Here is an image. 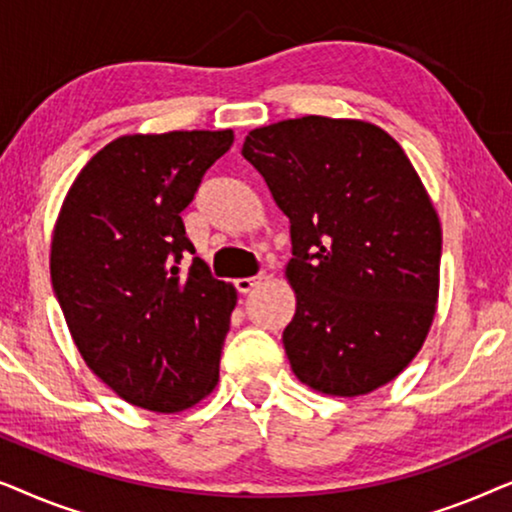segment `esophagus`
<instances>
[{
	"label": "esophagus",
	"instance_id": "esophagus-1",
	"mask_svg": "<svg viewBox=\"0 0 512 512\" xmlns=\"http://www.w3.org/2000/svg\"><path fill=\"white\" fill-rule=\"evenodd\" d=\"M263 277H242V279H235V289L240 293H249L251 289H256L258 284H261Z\"/></svg>",
	"mask_w": 512,
	"mask_h": 512
}]
</instances>
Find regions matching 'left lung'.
<instances>
[{
	"label": "left lung",
	"mask_w": 512,
	"mask_h": 512,
	"mask_svg": "<svg viewBox=\"0 0 512 512\" xmlns=\"http://www.w3.org/2000/svg\"><path fill=\"white\" fill-rule=\"evenodd\" d=\"M242 156L291 221V370L326 396L380 389L422 349L438 305L443 230L410 158L380 125L328 116L251 130Z\"/></svg>",
	"instance_id": "obj_1"
}]
</instances>
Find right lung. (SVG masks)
I'll return each instance as SVG.
<instances>
[{"mask_svg":"<svg viewBox=\"0 0 512 512\" xmlns=\"http://www.w3.org/2000/svg\"><path fill=\"white\" fill-rule=\"evenodd\" d=\"M233 130L123 135L88 160L62 200L51 282L86 366L123 401L181 412L212 394L235 310L233 284L212 279L184 212Z\"/></svg>","mask_w":512,"mask_h":512,"instance_id":"obj_1","label":"right lung"}]
</instances>
